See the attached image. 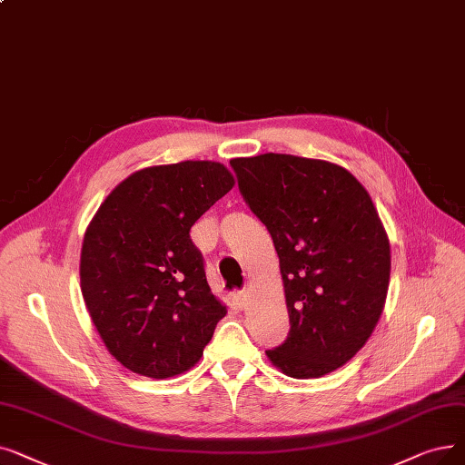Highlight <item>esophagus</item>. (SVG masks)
Listing matches in <instances>:
<instances>
[{"instance_id": "1", "label": "esophagus", "mask_w": 465, "mask_h": 465, "mask_svg": "<svg viewBox=\"0 0 465 465\" xmlns=\"http://www.w3.org/2000/svg\"><path fill=\"white\" fill-rule=\"evenodd\" d=\"M233 302H235V306L239 308V310H245L249 304H251V298H249V294L247 292H235V296H233Z\"/></svg>"}]
</instances>
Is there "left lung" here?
I'll list each match as a JSON object with an SVG mask.
<instances>
[{"mask_svg": "<svg viewBox=\"0 0 465 465\" xmlns=\"http://www.w3.org/2000/svg\"><path fill=\"white\" fill-rule=\"evenodd\" d=\"M273 239L291 331L266 355L291 378H321L365 346L386 304L390 241L369 192L344 167L287 153L230 161Z\"/></svg>", "mask_w": 465, "mask_h": 465, "instance_id": "left-lung-1", "label": "left lung"}]
</instances>
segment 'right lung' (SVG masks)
I'll use <instances>...</instances> for the list:
<instances>
[{"label": "right lung", "mask_w": 465, "mask_h": 465, "mask_svg": "<svg viewBox=\"0 0 465 465\" xmlns=\"http://www.w3.org/2000/svg\"><path fill=\"white\" fill-rule=\"evenodd\" d=\"M233 188L214 161L133 173L85 232L79 277L94 327L125 369L171 378L192 369L226 306L211 292L190 230Z\"/></svg>", "instance_id": "add662e5"}]
</instances>
